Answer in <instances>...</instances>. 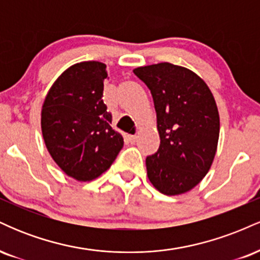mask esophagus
<instances>
[{
	"mask_svg": "<svg viewBox=\"0 0 260 260\" xmlns=\"http://www.w3.org/2000/svg\"><path fill=\"white\" fill-rule=\"evenodd\" d=\"M127 138H128V140H129V143H136V140H137V136H133V134H129V136H127Z\"/></svg>",
	"mask_w": 260,
	"mask_h": 260,
	"instance_id": "34e87169",
	"label": "esophagus"
}]
</instances>
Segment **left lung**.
<instances>
[{"instance_id": "left-lung-1", "label": "left lung", "mask_w": 260, "mask_h": 260, "mask_svg": "<svg viewBox=\"0 0 260 260\" xmlns=\"http://www.w3.org/2000/svg\"><path fill=\"white\" fill-rule=\"evenodd\" d=\"M153 95L160 147L145 160L151 184L166 196L194 188L210 170L220 118L207 83L188 68L169 62L133 70Z\"/></svg>"}]
</instances>
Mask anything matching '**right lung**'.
Masks as SVG:
<instances>
[{
	"label": "right lung",
	"mask_w": 260,
	"mask_h": 260,
	"mask_svg": "<svg viewBox=\"0 0 260 260\" xmlns=\"http://www.w3.org/2000/svg\"><path fill=\"white\" fill-rule=\"evenodd\" d=\"M106 78L101 62L71 66L50 88L41 110L45 145L62 171L77 181L99 177L123 147L101 99Z\"/></svg>",
	"instance_id": "right-lung-1"
}]
</instances>
